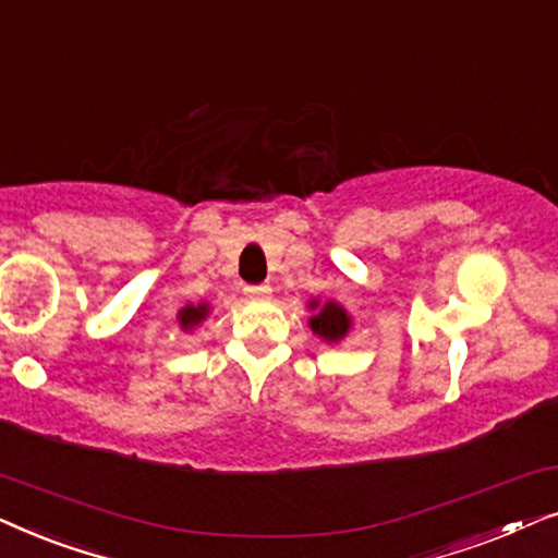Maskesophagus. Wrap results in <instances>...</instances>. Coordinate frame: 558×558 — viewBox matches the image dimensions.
I'll return each instance as SVG.
<instances>
[{
    "label": "esophagus",
    "instance_id": "1",
    "mask_svg": "<svg viewBox=\"0 0 558 558\" xmlns=\"http://www.w3.org/2000/svg\"><path fill=\"white\" fill-rule=\"evenodd\" d=\"M243 292H246L248 296H254V300H264V296H269L271 287L269 284H248V287H243Z\"/></svg>",
    "mask_w": 558,
    "mask_h": 558
}]
</instances>
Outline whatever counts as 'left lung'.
<instances>
[{
    "label": "left lung",
    "mask_w": 558,
    "mask_h": 558,
    "mask_svg": "<svg viewBox=\"0 0 558 558\" xmlns=\"http://www.w3.org/2000/svg\"><path fill=\"white\" fill-rule=\"evenodd\" d=\"M319 302H312L310 310H319L317 315L310 317V327L317 338L327 342H338L348 335L350 330V317L348 312L340 307L338 302H325L323 307H317Z\"/></svg>",
    "instance_id": "left-lung-1"
}]
</instances>
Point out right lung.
<instances>
[{"mask_svg": "<svg viewBox=\"0 0 558 558\" xmlns=\"http://www.w3.org/2000/svg\"><path fill=\"white\" fill-rule=\"evenodd\" d=\"M208 304H187V307H182L180 310V315H178V323H180V327L182 330H193V327H197L203 323L205 317H208Z\"/></svg>", "mask_w": 558, "mask_h": 558, "instance_id": "obj_1", "label": "right lung"}]
</instances>
